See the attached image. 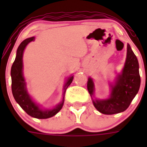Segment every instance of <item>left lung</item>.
<instances>
[{
  "label": "left lung",
  "mask_w": 147,
  "mask_h": 147,
  "mask_svg": "<svg viewBox=\"0 0 147 147\" xmlns=\"http://www.w3.org/2000/svg\"><path fill=\"white\" fill-rule=\"evenodd\" d=\"M109 85L110 94L108 98L94 99V82L91 77L88 78V90L94 107L100 113L106 115L124 112L135 98L141 85L138 61L129 44H127V58L124 67L121 72L118 74L114 82H110Z\"/></svg>",
  "instance_id": "obj_1"
}]
</instances>
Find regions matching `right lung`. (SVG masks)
<instances>
[{
  "label": "right lung",
  "instance_id": "add662e5",
  "mask_svg": "<svg viewBox=\"0 0 147 147\" xmlns=\"http://www.w3.org/2000/svg\"><path fill=\"white\" fill-rule=\"evenodd\" d=\"M35 37H32L24 40L17 50L16 57L13 62L11 68V91L13 96L17 103L20 105L28 115L32 117L39 119H45L52 117L59 112L64 105L65 94L67 88L72 82L74 76L71 75L67 78L65 83L63 86V93L61 102L55 107L51 109H43L40 105L34 101L32 96L28 93L26 88V82L23 76V56L26 45L32 41H34Z\"/></svg>",
  "mask_w": 147,
  "mask_h": 147
}]
</instances>
